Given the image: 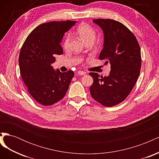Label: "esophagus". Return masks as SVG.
<instances>
[{
  "label": "esophagus",
  "instance_id": "obj_1",
  "mask_svg": "<svg viewBox=\"0 0 159 159\" xmlns=\"http://www.w3.org/2000/svg\"><path fill=\"white\" fill-rule=\"evenodd\" d=\"M78 74L80 75H84L86 74V72L83 71H79L78 72Z\"/></svg>",
  "mask_w": 159,
  "mask_h": 159
}]
</instances>
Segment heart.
<instances>
[{"label": "heart", "instance_id": "obj_1", "mask_svg": "<svg viewBox=\"0 0 159 159\" xmlns=\"http://www.w3.org/2000/svg\"><path fill=\"white\" fill-rule=\"evenodd\" d=\"M76 33L78 34V35L85 43H88L91 41L94 42L96 37V32L95 30L91 26L85 23L81 24L76 29ZM70 41V36L69 35H67L64 42V47L66 49L68 48Z\"/></svg>", "mask_w": 159, "mask_h": 159}]
</instances>
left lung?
<instances>
[{"label":"left lung","mask_w":159,"mask_h":159,"mask_svg":"<svg viewBox=\"0 0 159 159\" xmlns=\"http://www.w3.org/2000/svg\"><path fill=\"white\" fill-rule=\"evenodd\" d=\"M102 28L103 48L99 60L109 62V75L89 73L93 82L89 88L95 101L103 106L111 107L122 102L131 93L140 74L141 48L135 36L122 23L111 19H95Z\"/></svg>","instance_id":"left-lung-1"}]
</instances>
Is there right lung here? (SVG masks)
Wrapping results in <instances>:
<instances>
[{
    "label": "right lung",
    "mask_w": 159,
    "mask_h": 159,
    "mask_svg": "<svg viewBox=\"0 0 159 159\" xmlns=\"http://www.w3.org/2000/svg\"><path fill=\"white\" fill-rule=\"evenodd\" d=\"M75 21H54L38 26L26 39L19 55L24 83L32 97L43 105H52L63 98L68 89L73 71L62 73L52 64L56 54L63 53L60 44L65 32Z\"/></svg>",
    "instance_id": "1"
}]
</instances>
